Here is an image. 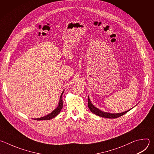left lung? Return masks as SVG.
Returning <instances> with one entry per match:
<instances>
[{"mask_svg": "<svg viewBox=\"0 0 154 154\" xmlns=\"http://www.w3.org/2000/svg\"><path fill=\"white\" fill-rule=\"evenodd\" d=\"M88 108L89 109H90V111L97 115V116H99L100 117H102V118H112V119H113V118H119L122 115H124V114H125L126 113H127L128 111H130V109H128V110L126 111V112H122V113H106V112H104L103 111H101L100 109H98L97 108H96L95 106L93 105V104L91 103L90 98H89V96L88 97Z\"/></svg>", "mask_w": 154, "mask_h": 154, "instance_id": "8db88e82", "label": "left lung"}]
</instances>
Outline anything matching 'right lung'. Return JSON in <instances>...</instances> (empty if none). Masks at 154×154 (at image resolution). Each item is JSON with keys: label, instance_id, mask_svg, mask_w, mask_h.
Here are the masks:
<instances>
[{"label": "right lung", "instance_id": "add662e5", "mask_svg": "<svg viewBox=\"0 0 154 154\" xmlns=\"http://www.w3.org/2000/svg\"><path fill=\"white\" fill-rule=\"evenodd\" d=\"M64 93V91L62 92V93L61 94V96H60V100H59V103H58V105L57 106V107L54 109V110H53L51 113H49V115L45 116H43V117H41V118H35V119H33L35 120H36V121H41V120H49V119H51L52 118H54L56 116H57L60 112H61V109L63 108V100H62V95Z\"/></svg>", "mask_w": 154, "mask_h": 154}]
</instances>
